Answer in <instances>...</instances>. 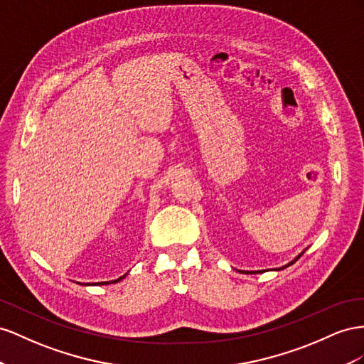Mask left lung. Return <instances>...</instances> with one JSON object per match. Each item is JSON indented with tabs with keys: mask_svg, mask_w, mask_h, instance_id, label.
I'll list each match as a JSON object with an SVG mask.
<instances>
[{
	"mask_svg": "<svg viewBox=\"0 0 364 364\" xmlns=\"http://www.w3.org/2000/svg\"><path fill=\"white\" fill-rule=\"evenodd\" d=\"M302 255H304V253H300V255H299V256H297V257H296V259H294V261H293V262H289V264H288V265H291V264H294V262H296V261H297V259H299V257H300V256H302ZM288 265H285V267H282V268H287V267H288ZM256 273H257V272H256ZM259 273H261V272H259Z\"/></svg>",
	"mask_w": 364,
	"mask_h": 364,
	"instance_id": "1",
	"label": "left lung"
}]
</instances>
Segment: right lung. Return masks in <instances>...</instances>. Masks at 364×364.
Listing matches in <instances>:
<instances>
[{
	"label": "right lung",
	"mask_w": 364,
	"mask_h": 364,
	"mask_svg": "<svg viewBox=\"0 0 364 364\" xmlns=\"http://www.w3.org/2000/svg\"><path fill=\"white\" fill-rule=\"evenodd\" d=\"M124 276H122V277H119L117 280H112V284H116V282H119V280H122ZM103 284H109V282H97V285H103Z\"/></svg>",
	"instance_id": "1"
}]
</instances>
